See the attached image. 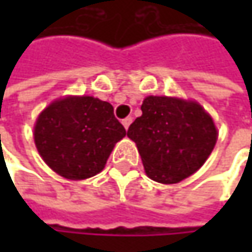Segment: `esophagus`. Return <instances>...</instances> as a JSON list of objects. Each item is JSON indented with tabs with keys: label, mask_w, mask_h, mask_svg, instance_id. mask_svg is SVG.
I'll list each match as a JSON object with an SVG mask.
<instances>
[{
	"label": "esophagus",
	"mask_w": 252,
	"mask_h": 252,
	"mask_svg": "<svg viewBox=\"0 0 252 252\" xmlns=\"http://www.w3.org/2000/svg\"><path fill=\"white\" fill-rule=\"evenodd\" d=\"M131 123H132V118L131 117H126L123 120V126H126V129H128V126H131Z\"/></svg>",
	"instance_id": "esophagus-1"
}]
</instances>
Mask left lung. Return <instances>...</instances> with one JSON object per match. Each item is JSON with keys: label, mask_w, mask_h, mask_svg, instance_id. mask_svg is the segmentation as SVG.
<instances>
[{"label": "left lung", "mask_w": 252, "mask_h": 252, "mask_svg": "<svg viewBox=\"0 0 252 252\" xmlns=\"http://www.w3.org/2000/svg\"><path fill=\"white\" fill-rule=\"evenodd\" d=\"M141 112L126 135L137 144L149 178L175 184L203 166L216 144L218 131L197 102L149 96Z\"/></svg>", "instance_id": "left-lung-1"}]
</instances>
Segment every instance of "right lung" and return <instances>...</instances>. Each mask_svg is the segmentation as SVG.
Returning a JSON list of instances; mask_svg holds the SVG:
<instances>
[{"instance_id": "add662e5", "label": "right lung", "mask_w": 252, "mask_h": 252, "mask_svg": "<svg viewBox=\"0 0 252 252\" xmlns=\"http://www.w3.org/2000/svg\"><path fill=\"white\" fill-rule=\"evenodd\" d=\"M126 134L109 102L70 96L55 100L39 115L34 143L52 171L76 181L99 174Z\"/></svg>"}]
</instances>
